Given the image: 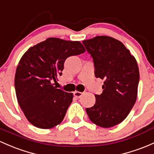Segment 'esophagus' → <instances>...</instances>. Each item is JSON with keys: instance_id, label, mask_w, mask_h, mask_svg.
I'll list each match as a JSON object with an SVG mask.
<instances>
[{"instance_id": "1", "label": "esophagus", "mask_w": 154, "mask_h": 154, "mask_svg": "<svg viewBox=\"0 0 154 154\" xmlns=\"http://www.w3.org/2000/svg\"><path fill=\"white\" fill-rule=\"evenodd\" d=\"M74 97L79 99V98H80L81 96H82V93L79 92V91H75V92H74Z\"/></svg>"}]
</instances>
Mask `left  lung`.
<instances>
[{"mask_svg":"<svg viewBox=\"0 0 154 154\" xmlns=\"http://www.w3.org/2000/svg\"><path fill=\"white\" fill-rule=\"evenodd\" d=\"M82 44L92 57L96 78L104 80L102 94L86 108L94 124L103 128L116 126L127 117L134 105L140 80L134 57L123 43L109 36H96Z\"/></svg>","mask_w":154,"mask_h":154,"instance_id":"8db88e82","label":"left lung"}]
</instances>
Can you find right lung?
<instances>
[{
    "label": "right lung",
    "mask_w": 154,
    "mask_h": 154,
    "mask_svg": "<svg viewBox=\"0 0 154 154\" xmlns=\"http://www.w3.org/2000/svg\"><path fill=\"white\" fill-rule=\"evenodd\" d=\"M85 51L80 42L49 38L30 47L17 67L14 87L18 103L33 126L50 129L60 124L73 94L53 86L66 59Z\"/></svg>",
    "instance_id": "add662e5"
}]
</instances>
